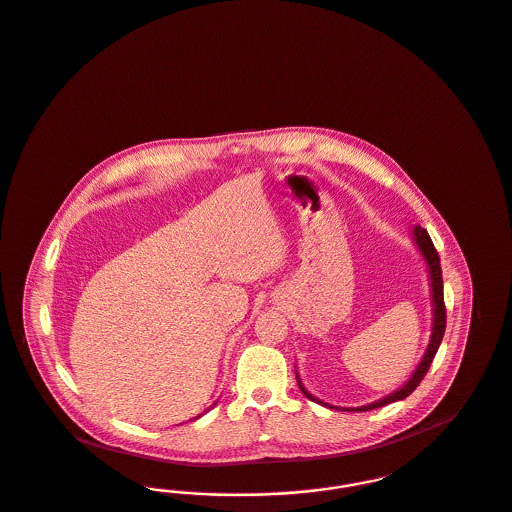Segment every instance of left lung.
I'll return each instance as SVG.
<instances>
[{
    "label": "left lung",
    "mask_w": 512,
    "mask_h": 512,
    "mask_svg": "<svg viewBox=\"0 0 512 512\" xmlns=\"http://www.w3.org/2000/svg\"><path fill=\"white\" fill-rule=\"evenodd\" d=\"M413 237H415V243L419 245V249H421V253H423V257H425L427 265H429L431 286H433L434 323L433 335H431L429 349H427V353L423 356V360L419 362L417 370L413 372V376L409 378V382H407L403 388H399L397 392L388 395V397H384V399H380V401H374V403H370V405H362V407H354V409H349V411H370V409H378V407H384V405H388V403H394V401L405 399L407 395L413 394V392L417 390V386L421 384V380L427 376V372H429V368H431V364H433L434 354H436L438 347H440V343H442V337H444V331H446V306H444V288H442L440 257H438L436 249H434L433 239H431V236L427 234V230H423L421 226H415V230H413ZM298 386H300L302 394L306 395L308 399L317 401V403H321V405H325V407H331V409L335 407V405H329V403L319 401L317 397H314V395L310 394V392L302 386V382H300V380H298Z\"/></svg>",
    "instance_id": "obj_1"
}]
</instances>
